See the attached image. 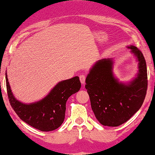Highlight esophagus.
Listing matches in <instances>:
<instances>
[{"mask_svg":"<svg viewBox=\"0 0 155 155\" xmlns=\"http://www.w3.org/2000/svg\"><path fill=\"white\" fill-rule=\"evenodd\" d=\"M86 79V75H80V80L82 84H84Z\"/></svg>","mask_w":155,"mask_h":155,"instance_id":"obj_1","label":"esophagus"}]
</instances>
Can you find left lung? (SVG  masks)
<instances>
[{
    "mask_svg": "<svg viewBox=\"0 0 155 155\" xmlns=\"http://www.w3.org/2000/svg\"><path fill=\"white\" fill-rule=\"evenodd\" d=\"M139 61L137 77L130 84L120 83L112 73L111 59L95 63L87 76L85 88L95 117L104 126H118L128 120L140 109L147 90V73L143 53L128 46Z\"/></svg>",
    "mask_w": 155,
    "mask_h": 155,
    "instance_id": "8db88e82",
    "label": "left lung"
}]
</instances>
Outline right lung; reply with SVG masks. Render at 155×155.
Listing matches in <instances>:
<instances>
[{"instance_id": "add662e5", "label": "right lung", "mask_w": 155, "mask_h": 155, "mask_svg": "<svg viewBox=\"0 0 155 155\" xmlns=\"http://www.w3.org/2000/svg\"><path fill=\"white\" fill-rule=\"evenodd\" d=\"M5 80L8 99L12 109L20 119L41 131H51L61 126L65 118L68 99L81 87L79 78L75 76L57 84L41 101L25 104L17 100L12 95L7 73Z\"/></svg>"}]
</instances>
